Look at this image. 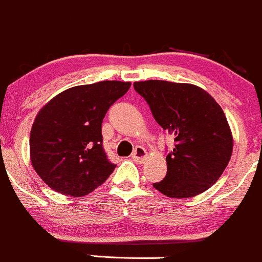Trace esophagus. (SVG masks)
Returning a JSON list of instances; mask_svg holds the SVG:
<instances>
[{
    "label": "esophagus",
    "instance_id": "1",
    "mask_svg": "<svg viewBox=\"0 0 262 262\" xmlns=\"http://www.w3.org/2000/svg\"><path fill=\"white\" fill-rule=\"evenodd\" d=\"M146 155H147V152H146V150H145V147L136 146L135 147L134 152H132L131 158L136 163H142L145 160V158H146Z\"/></svg>",
    "mask_w": 262,
    "mask_h": 262
}]
</instances>
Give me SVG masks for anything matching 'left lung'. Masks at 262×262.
<instances>
[{"label": "left lung", "instance_id": "obj_1", "mask_svg": "<svg viewBox=\"0 0 262 262\" xmlns=\"http://www.w3.org/2000/svg\"><path fill=\"white\" fill-rule=\"evenodd\" d=\"M134 88L155 121L174 136L167 176L152 183L168 198H193L219 180L230 160L233 137L222 107L196 85L147 80Z\"/></svg>", "mask_w": 262, "mask_h": 262}]
</instances>
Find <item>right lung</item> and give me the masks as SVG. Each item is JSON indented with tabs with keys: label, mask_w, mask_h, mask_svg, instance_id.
I'll use <instances>...</instances> for the list:
<instances>
[{
	"label": "right lung",
	"mask_w": 262,
	"mask_h": 262,
	"mask_svg": "<svg viewBox=\"0 0 262 262\" xmlns=\"http://www.w3.org/2000/svg\"><path fill=\"white\" fill-rule=\"evenodd\" d=\"M130 86L123 81L79 85L39 111L30 131V160L52 190L81 198L112 174L116 164L103 149L102 122Z\"/></svg>",
	"instance_id": "right-lung-1"
}]
</instances>
